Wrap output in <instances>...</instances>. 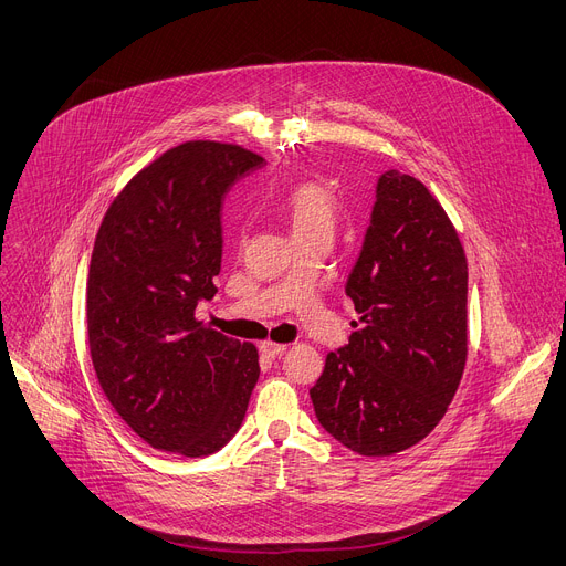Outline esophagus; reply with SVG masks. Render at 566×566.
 <instances>
[{
	"label": "esophagus",
	"mask_w": 566,
	"mask_h": 566,
	"mask_svg": "<svg viewBox=\"0 0 566 566\" xmlns=\"http://www.w3.org/2000/svg\"><path fill=\"white\" fill-rule=\"evenodd\" d=\"M260 347H262V352H264L266 356H282L289 345H284V343H273V340H264Z\"/></svg>",
	"instance_id": "1"
}]
</instances>
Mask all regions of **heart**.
I'll use <instances>...</instances> for the list:
<instances>
[{
	"label": "heart",
	"mask_w": 566,
	"mask_h": 566,
	"mask_svg": "<svg viewBox=\"0 0 566 566\" xmlns=\"http://www.w3.org/2000/svg\"><path fill=\"white\" fill-rule=\"evenodd\" d=\"M284 212L293 228V237L314 230H332L336 219V198L318 180H300L284 198Z\"/></svg>",
	"instance_id": "b5f03b06"
}]
</instances>
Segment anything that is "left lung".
Masks as SVG:
<instances>
[{
    "label": "left lung",
    "instance_id": "left-lung-1",
    "mask_svg": "<svg viewBox=\"0 0 566 566\" xmlns=\"http://www.w3.org/2000/svg\"><path fill=\"white\" fill-rule=\"evenodd\" d=\"M345 293L361 327L327 354L316 418L356 453L392 455L438 427L468 364V256L424 182L379 178Z\"/></svg>",
    "mask_w": 566,
    "mask_h": 566
}]
</instances>
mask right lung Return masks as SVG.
<instances>
[{
	"instance_id": "add662e5",
	"label": "right lung",
	"mask_w": 566,
	"mask_h": 566,
	"mask_svg": "<svg viewBox=\"0 0 566 566\" xmlns=\"http://www.w3.org/2000/svg\"><path fill=\"white\" fill-rule=\"evenodd\" d=\"M264 158L214 139L169 148L115 196L87 275L92 366L122 420L153 449L219 451L241 427L260 354L196 318L217 293L221 200Z\"/></svg>"
}]
</instances>
